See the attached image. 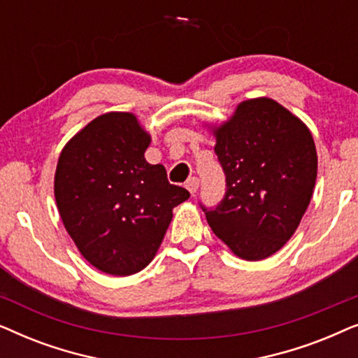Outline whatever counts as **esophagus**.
I'll list each match as a JSON object with an SVG mask.
<instances>
[{
  "label": "esophagus",
  "instance_id": "34e87169",
  "mask_svg": "<svg viewBox=\"0 0 358 358\" xmlns=\"http://www.w3.org/2000/svg\"><path fill=\"white\" fill-rule=\"evenodd\" d=\"M199 184H200V180L197 179V178H190L187 182H185V187H187V190L190 194H195L197 192V189H199Z\"/></svg>",
  "mask_w": 358,
  "mask_h": 358
}]
</instances>
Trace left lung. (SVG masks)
<instances>
[{"instance_id":"8db88e82","label":"left lung","mask_w":358,"mask_h":358,"mask_svg":"<svg viewBox=\"0 0 358 358\" xmlns=\"http://www.w3.org/2000/svg\"><path fill=\"white\" fill-rule=\"evenodd\" d=\"M215 136L227 189L218 205L200 207L236 256L261 261L292 238L310 205L315 141L300 119L267 97L241 102Z\"/></svg>"}]
</instances>
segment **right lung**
<instances>
[{"mask_svg":"<svg viewBox=\"0 0 358 358\" xmlns=\"http://www.w3.org/2000/svg\"><path fill=\"white\" fill-rule=\"evenodd\" d=\"M150 135L129 112H109L68 141L58 158L55 200L68 234L90 264L131 275L153 261L173 208L190 197L150 164Z\"/></svg>","mask_w":358,"mask_h":358,"instance_id":"add662e5","label":"right lung"}]
</instances>
